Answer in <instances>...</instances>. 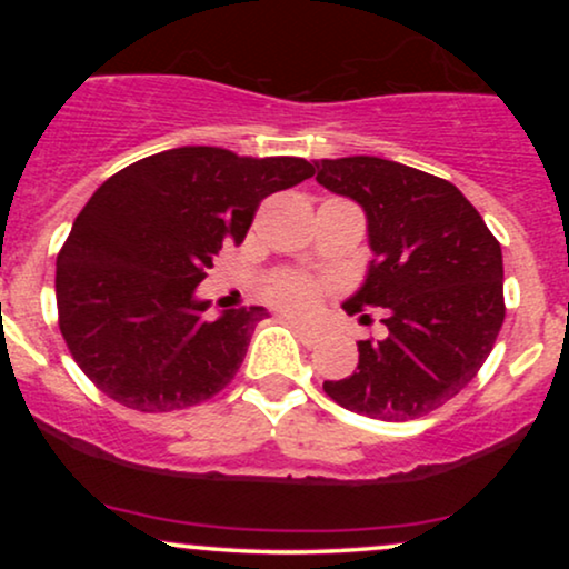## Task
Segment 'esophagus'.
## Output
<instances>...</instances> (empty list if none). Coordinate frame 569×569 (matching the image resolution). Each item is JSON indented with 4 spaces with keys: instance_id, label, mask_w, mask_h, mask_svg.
I'll list each match as a JSON object with an SVG mask.
<instances>
[{
    "instance_id": "1",
    "label": "esophagus",
    "mask_w": 569,
    "mask_h": 569,
    "mask_svg": "<svg viewBox=\"0 0 569 569\" xmlns=\"http://www.w3.org/2000/svg\"><path fill=\"white\" fill-rule=\"evenodd\" d=\"M289 323L293 326V331H297L299 337H305V342H316V337H312V331L307 329V323L299 321V318H289Z\"/></svg>"
}]
</instances>
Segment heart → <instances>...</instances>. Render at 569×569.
I'll list each match as a JSON object with an SVG mask.
<instances>
[{
	"mask_svg": "<svg viewBox=\"0 0 569 569\" xmlns=\"http://www.w3.org/2000/svg\"><path fill=\"white\" fill-rule=\"evenodd\" d=\"M264 293L270 302L291 312H310L318 305V283L305 272H276L267 280Z\"/></svg>",
	"mask_w": 569,
	"mask_h": 569,
	"instance_id": "heart-1",
	"label": "heart"
}]
</instances>
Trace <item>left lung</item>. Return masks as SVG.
I'll return each instance as SVG.
<instances>
[{
    "mask_svg": "<svg viewBox=\"0 0 569 569\" xmlns=\"http://www.w3.org/2000/svg\"><path fill=\"white\" fill-rule=\"evenodd\" d=\"M316 181L367 213L371 262L345 312L380 307L382 337L358 342V367L326 380L339 407L403 422L439 409L473 380L506 318L502 251L447 179L382 158L316 162Z\"/></svg>",
    "mask_w": 569,
    "mask_h": 569,
    "instance_id": "left-lung-1",
    "label": "left lung"
}]
</instances>
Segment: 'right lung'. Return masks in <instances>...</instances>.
<instances>
[{
	"label": "right lung",
	"instance_id": "add662e5",
	"mask_svg": "<svg viewBox=\"0 0 569 569\" xmlns=\"http://www.w3.org/2000/svg\"><path fill=\"white\" fill-rule=\"evenodd\" d=\"M312 173L302 158L179 147L103 181L56 262L58 326L88 380L136 411L187 409L224 390L267 312L208 321L194 289L221 246L243 243L267 194Z\"/></svg>",
	"mask_w": 569,
	"mask_h": 569
}]
</instances>
